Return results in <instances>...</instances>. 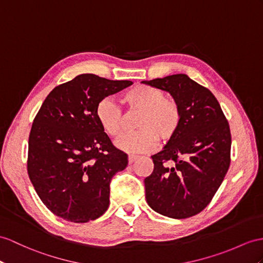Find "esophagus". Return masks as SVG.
<instances>
[{
  "label": "esophagus",
  "mask_w": 263,
  "mask_h": 263,
  "mask_svg": "<svg viewBox=\"0 0 263 263\" xmlns=\"http://www.w3.org/2000/svg\"><path fill=\"white\" fill-rule=\"evenodd\" d=\"M136 159H137V156H136V155H129V156H128V163L133 164L134 162L136 161Z\"/></svg>",
  "instance_id": "obj_1"
}]
</instances>
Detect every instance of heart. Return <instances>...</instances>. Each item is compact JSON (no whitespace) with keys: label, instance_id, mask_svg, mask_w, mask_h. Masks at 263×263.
I'll use <instances>...</instances> for the list:
<instances>
[{"label":"heart","instance_id":"obj_1","mask_svg":"<svg viewBox=\"0 0 263 263\" xmlns=\"http://www.w3.org/2000/svg\"><path fill=\"white\" fill-rule=\"evenodd\" d=\"M121 101L130 112H139L136 119L139 130L117 142L120 149L129 153H148L156 148L158 139L168 143L180 130L181 108L174 99L165 97L162 89L136 85L123 93ZM95 114L102 129L110 137L119 138L124 135L127 119L114 100H99Z\"/></svg>","mask_w":263,"mask_h":263}]
</instances>
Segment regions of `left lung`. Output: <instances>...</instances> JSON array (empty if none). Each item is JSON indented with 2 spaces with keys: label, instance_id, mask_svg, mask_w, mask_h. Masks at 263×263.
<instances>
[{
  "label": "left lung",
  "instance_id": "left-lung-1",
  "mask_svg": "<svg viewBox=\"0 0 263 263\" xmlns=\"http://www.w3.org/2000/svg\"><path fill=\"white\" fill-rule=\"evenodd\" d=\"M170 92L182 111L176 136L152 156L145 178L147 204L155 212L186 219L208 206L230 166L231 133L219 101L187 74L142 81Z\"/></svg>",
  "mask_w": 263,
  "mask_h": 263
}]
</instances>
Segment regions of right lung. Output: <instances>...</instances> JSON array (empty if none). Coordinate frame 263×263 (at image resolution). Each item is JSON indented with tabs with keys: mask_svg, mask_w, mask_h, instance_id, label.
I'll list each match as a JSON object with an SVG mask.
<instances>
[{
	"mask_svg": "<svg viewBox=\"0 0 263 263\" xmlns=\"http://www.w3.org/2000/svg\"><path fill=\"white\" fill-rule=\"evenodd\" d=\"M133 85L92 73L55 87L29 136L28 174L51 212L73 223L98 219L109 206V184L126 168L127 154L112 145L96 118L98 101Z\"/></svg>",
	"mask_w": 263,
	"mask_h": 263,
	"instance_id": "right-lung-1",
	"label": "right lung"
}]
</instances>
